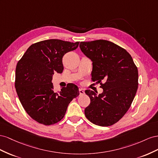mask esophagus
Here are the masks:
<instances>
[{
    "label": "esophagus",
    "instance_id": "obj_1",
    "mask_svg": "<svg viewBox=\"0 0 158 158\" xmlns=\"http://www.w3.org/2000/svg\"><path fill=\"white\" fill-rule=\"evenodd\" d=\"M79 91L80 94H83L85 93V91H84V90L83 89H79Z\"/></svg>",
    "mask_w": 158,
    "mask_h": 158
}]
</instances>
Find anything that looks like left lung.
I'll use <instances>...</instances> for the list:
<instances>
[{"instance_id":"left-lung-1","label":"left lung","mask_w":158,"mask_h":158,"mask_svg":"<svg viewBox=\"0 0 158 158\" xmlns=\"http://www.w3.org/2000/svg\"><path fill=\"white\" fill-rule=\"evenodd\" d=\"M79 47L93 61V81L100 83L103 89L98 96L93 91H85L91 99L85 109V116L96 125L111 126L123 118L136 95L137 67L126 49L107 40L81 42Z\"/></svg>"}]
</instances>
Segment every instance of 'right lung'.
<instances>
[{
  "mask_svg": "<svg viewBox=\"0 0 158 158\" xmlns=\"http://www.w3.org/2000/svg\"><path fill=\"white\" fill-rule=\"evenodd\" d=\"M79 44L56 39L44 40L31 45L18 62L16 91L26 112L38 123L48 126L60 122L70 102L79 96L75 84L67 85L56 93L52 83L53 75L64 70L63 57L77 48Z\"/></svg>",
  "mask_w": 158,
  "mask_h": 158,
  "instance_id": "right-lung-1",
  "label": "right lung"
}]
</instances>
